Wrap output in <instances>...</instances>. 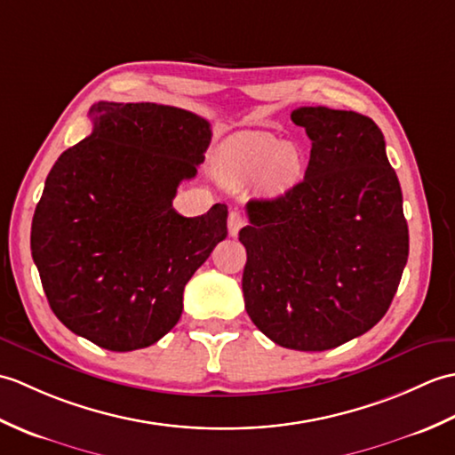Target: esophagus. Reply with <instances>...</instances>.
<instances>
[{"label":"esophagus","instance_id":"34e87169","mask_svg":"<svg viewBox=\"0 0 455 455\" xmlns=\"http://www.w3.org/2000/svg\"><path fill=\"white\" fill-rule=\"evenodd\" d=\"M244 225H246V219H244L243 212L230 211V215H228V233H230V236H236L240 233V228H243Z\"/></svg>","mask_w":455,"mask_h":455}]
</instances>
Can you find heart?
Here are the masks:
<instances>
[{
    "label": "heart",
    "instance_id": "1",
    "mask_svg": "<svg viewBox=\"0 0 455 455\" xmlns=\"http://www.w3.org/2000/svg\"><path fill=\"white\" fill-rule=\"evenodd\" d=\"M220 176L235 183L262 181L267 189L283 191L301 176V156L272 134H244L222 154Z\"/></svg>",
    "mask_w": 455,
    "mask_h": 455
}]
</instances>
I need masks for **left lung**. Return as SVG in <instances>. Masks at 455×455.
Segmentation results:
<instances>
[{
    "instance_id": "8db88e82",
    "label": "left lung",
    "mask_w": 455,
    "mask_h": 455,
    "mask_svg": "<svg viewBox=\"0 0 455 455\" xmlns=\"http://www.w3.org/2000/svg\"><path fill=\"white\" fill-rule=\"evenodd\" d=\"M311 139L303 181L275 199H250L244 307L269 340L323 352L365 334L393 301L409 258L397 173L365 115L299 108Z\"/></svg>"
}]
</instances>
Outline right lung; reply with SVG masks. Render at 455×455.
<instances>
[{"instance_id":"right-lung-1","label":"right lung","mask_w":455,"mask_h":455,"mask_svg":"<svg viewBox=\"0 0 455 455\" xmlns=\"http://www.w3.org/2000/svg\"><path fill=\"white\" fill-rule=\"evenodd\" d=\"M93 131L56 160L31 227L52 313L111 352L158 342L180 321L183 289L220 240L227 205L172 207L211 142L199 115L158 103L100 101Z\"/></svg>"}]
</instances>
